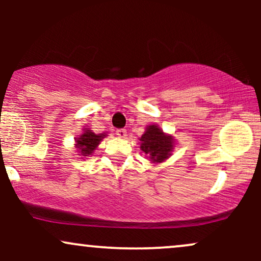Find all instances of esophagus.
<instances>
[{
    "mask_svg": "<svg viewBox=\"0 0 261 261\" xmlns=\"http://www.w3.org/2000/svg\"><path fill=\"white\" fill-rule=\"evenodd\" d=\"M116 135H118L119 137H121V139H125V137L127 136V131L125 130V128H118V130H116Z\"/></svg>",
    "mask_w": 261,
    "mask_h": 261,
    "instance_id": "1",
    "label": "esophagus"
}]
</instances>
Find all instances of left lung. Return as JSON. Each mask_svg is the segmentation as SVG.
<instances>
[{
    "mask_svg": "<svg viewBox=\"0 0 261 261\" xmlns=\"http://www.w3.org/2000/svg\"><path fill=\"white\" fill-rule=\"evenodd\" d=\"M140 141L141 149L153 162L167 160L173 149V137L164 135L155 125L147 126Z\"/></svg>",
    "mask_w": 261,
    "mask_h": 261,
    "instance_id": "8db88e82",
    "label": "left lung"
}]
</instances>
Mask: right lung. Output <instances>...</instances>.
Returning a JSON list of instances; mask_svg holds the SVG:
<instances>
[{
	"instance_id": "1",
	"label": "right lung",
	"mask_w": 261,
	"mask_h": 261,
	"mask_svg": "<svg viewBox=\"0 0 261 261\" xmlns=\"http://www.w3.org/2000/svg\"><path fill=\"white\" fill-rule=\"evenodd\" d=\"M107 135L104 134H94L91 130H86L76 141V147L77 151L80 152L81 155H85L87 157L88 154H92L93 151L97 148V146L99 145L101 139H104Z\"/></svg>"
}]
</instances>
